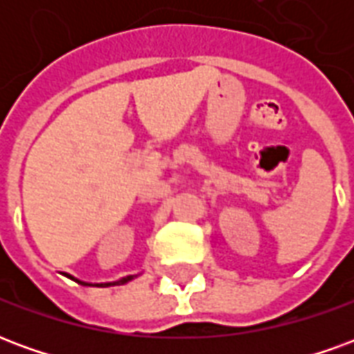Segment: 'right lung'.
Masks as SVG:
<instances>
[{
    "mask_svg": "<svg viewBox=\"0 0 354 354\" xmlns=\"http://www.w3.org/2000/svg\"><path fill=\"white\" fill-rule=\"evenodd\" d=\"M64 274L68 277V279H72V281L83 284V286H100V288H106V286H119V284H124V282L132 281L134 277H138V274H127V277H123V279H119V281H113V282H85V281H80V279H75L73 274H68V273Z\"/></svg>",
    "mask_w": 354,
    "mask_h": 354,
    "instance_id": "obj_1",
    "label": "right lung"
}]
</instances>
